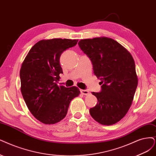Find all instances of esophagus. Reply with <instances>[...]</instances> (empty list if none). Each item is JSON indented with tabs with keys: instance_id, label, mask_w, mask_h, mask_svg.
I'll use <instances>...</instances> for the list:
<instances>
[{
	"instance_id": "esophagus-1",
	"label": "esophagus",
	"mask_w": 156,
	"mask_h": 156,
	"mask_svg": "<svg viewBox=\"0 0 156 156\" xmlns=\"http://www.w3.org/2000/svg\"><path fill=\"white\" fill-rule=\"evenodd\" d=\"M80 93H81L83 95H88V94H89V92L87 90H83V89H82V90H80Z\"/></svg>"
}]
</instances>
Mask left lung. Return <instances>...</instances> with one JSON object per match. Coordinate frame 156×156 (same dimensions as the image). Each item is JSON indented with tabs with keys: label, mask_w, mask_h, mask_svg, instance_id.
Here are the masks:
<instances>
[{
	"label": "left lung",
	"mask_w": 156,
	"mask_h": 156,
	"mask_svg": "<svg viewBox=\"0 0 156 156\" xmlns=\"http://www.w3.org/2000/svg\"><path fill=\"white\" fill-rule=\"evenodd\" d=\"M78 45L90 58L102 85L100 93H93L98 103L90 108V116L100 124H115L129 110L137 86L133 58L122 45L107 37L81 40Z\"/></svg>",
	"instance_id": "obj_1"
}]
</instances>
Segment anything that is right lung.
<instances>
[{
  "instance_id": "add662e5",
  "label": "right lung",
  "mask_w": 156,
  "mask_h": 156,
  "mask_svg": "<svg viewBox=\"0 0 156 156\" xmlns=\"http://www.w3.org/2000/svg\"><path fill=\"white\" fill-rule=\"evenodd\" d=\"M78 40L53 38L34 44L20 71L21 93L34 117L44 124H55L66 116L71 101L80 94L76 87H58L62 74L60 58Z\"/></svg>"
}]
</instances>
